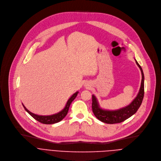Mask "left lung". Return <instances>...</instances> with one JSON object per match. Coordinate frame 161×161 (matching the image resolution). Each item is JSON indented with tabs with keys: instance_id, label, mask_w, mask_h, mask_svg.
<instances>
[{
	"instance_id": "8db88e82",
	"label": "left lung",
	"mask_w": 161,
	"mask_h": 161,
	"mask_svg": "<svg viewBox=\"0 0 161 161\" xmlns=\"http://www.w3.org/2000/svg\"><path fill=\"white\" fill-rule=\"evenodd\" d=\"M136 63L142 73V82L139 92L135 99L129 105L116 110L102 109L95 96H92V111L95 116L101 121L108 124H118L124 121L135 114L140 107L144 95V75L141 66L135 60Z\"/></svg>"
}]
</instances>
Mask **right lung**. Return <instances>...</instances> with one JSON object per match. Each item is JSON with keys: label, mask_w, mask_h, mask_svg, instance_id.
I'll return each instance as SVG.
<instances>
[{"label": "right lung", "mask_w": 161, "mask_h": 161, "mask_svg": "<svg viewBox=\"0 0 161 161\" xmlns=\"http://www.w3.org/2000/svg\"><path fill=\"white\" fill-rule=\"evenodd\" d=\"M78 93H79V92H75L73 95L68 99L67 103H66V105H65V107H64V108L62 110H61L58 113H56V114H53V115H50V116H40V115L35 114H34V113H32L31 112L28 110L24 106V105H23V106L24 108L25 109V110L28 113V114H29L32 118H34L36 120L38 121L39 122L42 123V124H56V123H58V122L60 121L65 117L66 115H67L71 103L75 99V97H77Z\"/></svg>", "instance_id": "1"}]
</instances>
